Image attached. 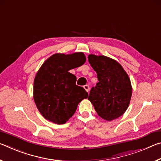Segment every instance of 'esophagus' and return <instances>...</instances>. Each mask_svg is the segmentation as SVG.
Segmentation results:
<instances>
[{"label": "esophagus", "instance_id": "34e87169", "mask_svg": "<svg viewBox=\"0 0 161 161\" xmlns=\"http://www.w3.org/2000/svg\"><path fill=\"white\" fill-rule=\"evenodd\" d=\"M84 89H85V90L87 92H89V85H84Z\"/></svg>", "mask_w": 161, "mask_h": 161}]
</instances>
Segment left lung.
<instances>
[{"label": "left lung", "instance_id": "obj_1", "mask_svg": "<svg viewBox=\"0 0 161 161\" xmlns=\"http://www.w3.org/2000/svg\"><path fill=\"white\" fill-rule=\"evenodd\" d=\"M88 60L99 80L88 99L101 118L106 121L118 119L126 111L131 99L129 75L119 62L108 57L90 54Z\"/></svg>", "mask_w": 161, "mask_h": 161}]
</instances>
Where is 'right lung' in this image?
<instances>
[{"label":"right lung","instance_id":"obj_1","mask_svg":"<svg viewBox=\"0 0 161 161\" xmlns=\"http://www.w3.org/2000/svg\"><path fill=\"white\" fill-rule=\"evenodd\" d=\"M85 62L82 52L55 53L38 69L34 80L33 99L38 111L47 121L65 124L74 115L79 103L88 97L83 87L76 85L77 77L69 72Z\"/></svg>","mask_w":161,"mask_h":161}]
</instances>
